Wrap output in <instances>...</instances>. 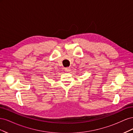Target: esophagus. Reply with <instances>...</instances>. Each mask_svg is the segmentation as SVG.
Here are the masks:
<instances>
[{"instance_id":"esophagus-1","label":"esophagus","mask_w":133,"mask_h":133,"mask_svg":"<svg viewBox=\"0 0 133 133\" xmlns=\"http://www.w3.org/2000/svg\"><path fill=\"white\" fill-rule=\"evenodd\" d=\"M70 68H69V67H67V68H65V69H64V70H65V71H66V72H68V71H70Z\"/></svg>"}]
</instances>
